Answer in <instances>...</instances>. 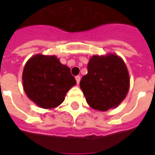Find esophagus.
I'll list each match as a JSON object with an SVG mask.
<instances>
[{"label":"esophagus","mask_w":155,"mask_h":155,"mask_svg":"<svg viewBox=\"0 0 155 155\" xmlns=\"http://www.w3.org/2000/svg\"><path fill=\"white\" fill-rule=\"evenodd\" d=\"M75 80H76V82H77V84H79L80 81H81V76H80V75H77V76H75Z\"/></svg>","instance_id":"esophagus-1"}]
</instances>
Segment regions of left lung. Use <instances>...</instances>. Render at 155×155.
<instances>
[{
  "mask_svg": "<svg viewBox=\"0 0 155 155\" xmlns=\"http://www.w3.org/2000/svg\"><path fill=\"white\" fill-rule=\"evenodd\" d=\"M87 68L80 86L88 104L101 111L117 107L130 88V75L123 60L113 54L93 55Z\"/></svg>",
  "mask_w": 155,
  "mask_h": 155,
  "instance_id": "left-lung-1",
  "label": "left lung"
}]
</instances>
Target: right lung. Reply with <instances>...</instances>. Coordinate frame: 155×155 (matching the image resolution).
<instances>
[{
	"mask_svg": "<svg viewBox=\"0 0 155 155\" xmlns=\"http://www.w3.org/2000/svg\"><path fill=\"white\" fill-rule=\"evenodd\" d=\"M23 87L30 100L44 109L57 107L76 84L71 69L54 55L35 54L29 60L22 74Z\"/></svg>",
	"mask_w": 155,
	"mask_h": 155,
	"instance_id": "obj_1",
	"label": "right lung"
}]
</instances>
